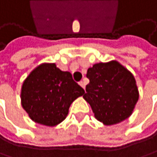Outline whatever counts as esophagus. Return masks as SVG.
Segmentation results:
<instances>
[{"label":"esophagus","instance_id":"34e87169","mask_svg":"<svg viewBox=\"0 0 157 157\" xmlns=\"http://www.w3.org/2000/svg\"><path fill=\"white\" fill-rule=\"evenodd\" d=\"M80 86L85 89V88H86V82H85L84 80H83V81H81V82H80Z\"/></svg>","mask_w":157,"mask_h":157}]
</instances>
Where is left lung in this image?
<instances>
[{
    "label": "left lung",
    "mask_w": 157,
    "mask_h": 157,
    "mask_svg": "<svg viewBox=\"0 0 157 157\" xmlns=\"http://www.w3.org/2000/svg\"><path fill=\"white\" fill-rule=\"evenodd\" d=\"M89 84L84 98L95 118L105 125H114L128 119L139 99L132 73L117 60L99 62L87 70Z\"/></svg>",
    "instance_id": "left-lung-1"
}]
</instances>
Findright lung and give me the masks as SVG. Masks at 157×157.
<instances>
[{
	"label": "right lung",
	"instance_id": "add662e5",
	"mask_svg": "<svg viewBox=\"0 0 157 157\" xmlns=\"http://www.w3.org/2000/svg\"><path fill=\"white\" fill-rule=\"evenodd\" d=\"M84 93L71 72L55 63H42L24 81L21 104L33 121L52 127L65 120L71 104Z\"/></svg>",
	"mask_w": 157,
	"mask_h": 157
}]
</instances>
